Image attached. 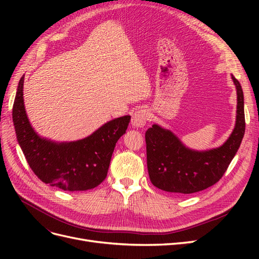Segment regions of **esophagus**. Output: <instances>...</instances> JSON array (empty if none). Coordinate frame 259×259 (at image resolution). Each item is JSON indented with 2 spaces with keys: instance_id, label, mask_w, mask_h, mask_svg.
Listing matches in <instances>:
<instances>
[{
  "instance_id": "obj_1",
  "label": "esophagus",
  "mask_w": 259,
  "mask_h": 259,
  "mask_svg": "<svg viewBox=\"0 0 259 259\" xmlns=\"http://www.w3.org/2000/svg\"><path fill=\"white\" fill-rule=\"evenodd\" d=\"M149 119V111L145 108H140L132 115V125L134 127H144Z\"/></svg>"
}]
</instances>
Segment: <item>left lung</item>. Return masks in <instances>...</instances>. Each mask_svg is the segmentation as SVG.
I'll list each match as a JSON object with an SVG mask.
<instances>
[{
  "label": "left lung",
  "instance_id": "obj_1",
  "mask_svg": "<svg viewBox=\"0 0 259 259\" xmlns=\"http://www.w3.org/2000/svg\"><path fill=\"white\" fill-rule=\"evenodd\" d=\"M237 88V121L227 142L216 149L194 151L186 148L168 130L152 125L146 132L147 166L153 186L177 193H194L216 184L236 155L245 132L244 97L240 82Z\"/></svg>",
  "mask_w": 259,
  "mask_h": 259
}]
</instances>
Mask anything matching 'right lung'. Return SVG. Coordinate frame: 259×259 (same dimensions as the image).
<instances>
[{
	"mask_svg": "<svg viewBox=\"0 0 259 259\" xmlns=\"http://www.w3.org/2000/svg\"><path fill=\"white\" fill-rule=\"evenodd\" d=\"M23 79L18 83L13 106L17 140L33 173L43 183L65 191L93 189L107 177L119 138L127 130L130 115L109 121L89 137L71 143H55L38 136L23 105Z\"/></svg>",
	"mask_w": 259,
	"mask_h": 259,
	"instance_id": "add662e5",
	"label": "right lung"
}]
</instances>
